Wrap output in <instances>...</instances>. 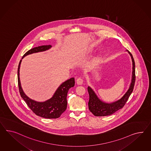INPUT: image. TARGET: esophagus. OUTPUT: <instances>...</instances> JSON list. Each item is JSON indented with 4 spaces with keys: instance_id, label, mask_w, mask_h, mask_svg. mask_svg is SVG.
<instances>
[{
    "instance_id": "esophagus-1",
    "label": "esophagus",
    "mask_w": 151,
    "mask_h": 151,
    "mask_svg": "<svg viewBox=\"0 0 151 151\" xmlns=\"http://www.w3.org/2000/svg\"><path fill=\"white\" fill-rule=\"evenodd\" d=\"M83 79L82 78H78L77 79V83L78 85H81L83 84Z\"/></svg>"
}]
</instances>
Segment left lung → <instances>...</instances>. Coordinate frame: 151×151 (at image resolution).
<instances>
[{"label":"left lung","instance_id":"obj_1","mask_svg":"<svg viewBox=\"0 0 151 151\" xmlns=\"http://www.w3.org/2000/svg\"><path fill=\"white\" fill-rule=\"evenodd\" d=\"M132 57V76L131 84L129 89L127 93L124 94L120 100L113 102L111 104L106 103L101 101L96 93L93 91V89L88 86V91L89 94V101L88 106L90 111L93 113L95 116H109L113 114L119 109L123 108L128 101L129 97L131 95L135 82V63L134 59L132 54L128 51Z\"/></svg>","mask_w":151,"mask_h":151}]
</instances>
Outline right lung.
<instances>
[{"label":"right lung","instance_id":"1","mask_svg":"<svg viewBox=\"0 0 151 151\" xmlns=\"http://www.w3.org/2000/svg\"><path fill=\"white\" fill-rule=\"evenodd\" d=\"M51 47V45H42L35 47L26 52L22 59L28 55L33 53L38 52L46 51ZM22 60H20L17 70V78H18V85L19 89V93L21 97L27 104L33 113L38 116L48 118V119H56L61 116L62 113L66 111L67 105V95L69 89L73 87L75 84L74 78H71L70 79L63 82L55 91L53 96L49 100L43 102H37L35 101L30 99L27 97L23 92L21 88V83L19 81V67Z\"/></svg>","mask_w":151,"mask_h":151}]
</instances>
